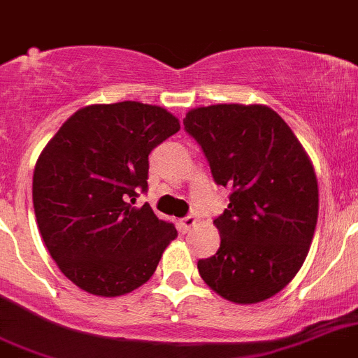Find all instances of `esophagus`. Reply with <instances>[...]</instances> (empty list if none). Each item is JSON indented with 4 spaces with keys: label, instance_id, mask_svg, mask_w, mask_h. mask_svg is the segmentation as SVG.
<instances>
[{
    "label": "esophagus",
    "instance_id": "1",
    "mask_svg": "<svg viewBox=\"0 0 358 358\" xmlns=\"http://www.w3.org/2000/svg\"><path fill=\"white\" fill-rule=\"evenodd\" d=\"M194 224H196V217H192V215H187V217H183V219L178 220V228L182 233H187Z\"/></svg>",
    "mask_w": 358,
    "mask_h": 358
}]
</instances>
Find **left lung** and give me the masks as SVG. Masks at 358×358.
<instances>
[{"instance_id":"obj_1","label":"left lung","mask_w":358,"mask_h":358,"mask_svg":"<svg viewBox=\"0 0 358 358\" xmlns=\"http://www.w3.org/2000/svg\"><path fill=\"white\" fill-rule=\"evenodd\" d=\"M213 182L231 190L213 224L215 255L199 259L206 285L235 303L270 299L302 266L318 222L315 168L286 122L266 106L217 103L187 113Z\"/></svg>"}]
</instances>
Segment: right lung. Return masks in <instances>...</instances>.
<instances>
[{"mask_svg": "<svg viewBox=\"0 0 358 358\" xmlns=\"http://www.w3.org/2000/svg\"><path fill=\"white\" fill-rule=\"evenodd\" d=\"M178 130V118L159 106L95 103L73 113L40 153L36 224L73 285L120 296L153 275L176 228L148 203H134L148 190L150 152Z\"/></svg>", "mask_w": 358, "mask_h": 358, "instance_id": "1", "label": "right lung"}]
</instances>
